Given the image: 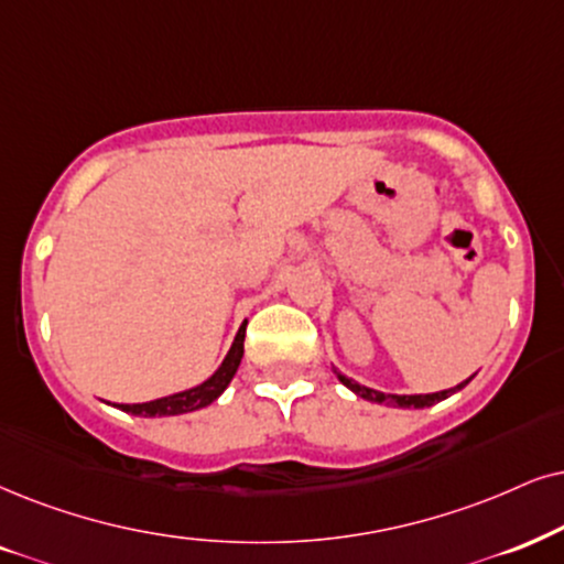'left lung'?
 <instances>
[{
	"instance_id": "left-lung-1",
	"label": "left lung",
	"mask_w": 564,
	"mask_h": 564,
	"mask_svg": "<svg viewBox=\"0 0 564 564\" xmlns=\"http://www.w3.org/2000/svg\"><path fill=\"white\" fill-rule=\"evenodd\" d=\"M333 372L338 375V380L344 382L346 388L351 390V393H356L359 398H365V401H369V403L390 405V409H430V405L445 401V398H451L453 393H458V390H463L468 382L474 380V375H471V377H468V380H463L460 384H455V388H451V390H440V393H426V395H395V393H380V390L367 388V384H359L356 380H351V377L340 375L335 367H333Z\"/></svg>"
}]
</instances>
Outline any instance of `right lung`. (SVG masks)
Here are the masks:
<instances>
[{"mask_svg":"<svg viewBox=\"0 0 564 564\" xmlns=\"http://www.w3.org/2000/svg\"><path fill=\"white\" fill-rule=\"evenodd\" d=\"M245 327H247V319L241 323L237 338H234L229 354H226V359L220 361V367L205 382H199L189 390H182V393L155 398V401H148V403H113V405H117L119 411L132 413V416L153 419V416H180V413L199 411L205 409V405H210L213 401H218L220 393L229 388L234 375H237L241 356H245Z\"/></svg>","mask_w":564,"mask_h":564,"instance_id":"1","label":"right lung"}]
</instances>
